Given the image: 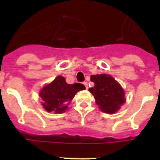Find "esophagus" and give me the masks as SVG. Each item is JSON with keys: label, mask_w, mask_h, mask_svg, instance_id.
Wrapping results in <instances>:
<instances>
[{"label": "esophagus", "mask_w": 160, "mask_h": 160, "mask_svg": "<svg viewBox=\"0 0 160 160\" xmlns=\"http://www.w3.org/2000/svg\"><path fill=\"white\" fill-rule=\"evenodd\" d=\"M83 84H84V86L85 87H86V89H88V86H87V82H83Z\"/></svg>", "instance_id": "obj_1"}]
</instances>
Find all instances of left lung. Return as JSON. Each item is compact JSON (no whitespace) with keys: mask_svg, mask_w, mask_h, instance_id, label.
I'll return each mask as SVG.
<instances>
[{"mask_svg":"<svg viewBox=\"0 0 160 160\" xmlns=\"http://www.w3.org/2000/svg\"><path fill=\"white\" fill-rule=\"evenodd\" d=\"M94 87L89 90L92 93L96 103L102 111L108 114L115 113L125 102L124 90L118 82L107 74L91 75Z\"/></svg>","mask_w":160,"mask_h":160,"instance_id":"1","label":"left lung"}]
</instances>
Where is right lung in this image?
<instances>
[{"label":"right lung","instance_id":"right-lung-1","mask_svg":"<svg viewBox=\"0 0 160 160\" xmlns=\"http://www.w3.org/2000/svg\"><path fill=\"white\" fill-rule=\"evenodd\" d=\"M84 89L86 87L83 84H67L64 78L58 76L41 90L42 104L49 112L53 111L60 114L67 109V104L73 99L76 93Z\"/></svg>","mask_w":160,"mask_h":160}]
</instances>
